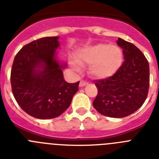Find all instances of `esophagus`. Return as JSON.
Returning a JSON list of instances; mask_svg holds the SVG:
<instances>
[{
	"label": "esophagus",
	"instance_id": "34e87169",
	"mask_svg": "<svg viewBox=\"0 0 159 159\" xmlns=\"http://www.w3.org/2000/svg\"><path fill=\"white\" fill-rule=\"evenodd\" d=\"M88 84V82L85 80H81L80 83V87H84L85 85H87Z\"/></svg>",
	"mask_w": 159,
	"mask_h": 159
}]
</instances>
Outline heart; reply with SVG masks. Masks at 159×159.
Instances as JSON below:
<instances>
[{
    "label": "heart",
    "mask_w": 159,
    "mask_h": 159,
    "mask_svg": "<svg viewBox=\"0 0 159 159\" xmlns=\"http://www.w3.org/2000/svg\"><path fill=\"white\" fill-rule=\"evenodd\" d=\"M75 60L80 65L89 64L88 72L95 78L106 79L112 76L120 68L123 56L117 46L107 43H98L81 49L75 56ZM71 66L79 69L74 62Z\"/></svg>",
    "instance_id": "b5f03b06"
}]
</instances>
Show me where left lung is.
Returning <instances> with one entry per match:
<instances>
[{
    "mask_svg": "<svg viewBox=\"0 0 159 159\" xmlns=\"http://www.w3.org/2000/svg\"><path fill=\"white\" fill-rule=\"evenodd\" d=\"M123 48L124 62L109 78L95 82L98 95L93 107L107 117L123 118L139 109L147 97L150 84L149 63L133 43L118 38Z\"/></svg>",
    "mask_w": 159,
    "mask_h": 159,
    "instance_id": "obj_1",
    "label": "left lung"
}]
</instances>
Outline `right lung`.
Segmentation results:
<instances>
[{
  "instance_id": "right-lung-1",
  "label": "right lung",
  "mask_w": 159,
  "mask_h": 159,
  "mask_svg": "<svg viewBox=\"0 0 159 159\" xmlns=\"http://www.w3.org/2000/svg\"><path fill=\"white\" fill-rule=\"evenodd\" d=\"M58 36L43 37L24 46L11 70L12 94L19 106L36 119L58 117L67 110L80 82L64 80L65 64L57 57Z\"/></svg>"
}]
</instances>
